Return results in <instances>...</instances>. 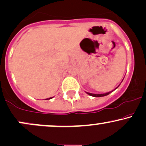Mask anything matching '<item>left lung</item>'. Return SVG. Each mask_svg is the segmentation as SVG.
<instances>
[{
    "label": "left lung",
    "mask_w": 146,
    "mask_h": 146,
    "mask_svg": "<svg viewBox=\"0 0 146 146\" xmlns=\"http://www.w3.org/2000/svg\"><path fill=\"white\" fill-rule=\"evenodd\" d=\"M118 88V87H117L116 88ZM115 88V89H116ZM113 90H112V91H110L108 92V93H104V94H93V93H86L87 94H88L90 96H93V97H96V98H99V97H104V96H106V95H109L111 92H113Z\"/></svg>",
    "instance_id": "left-lung-1"
}]
</instances>
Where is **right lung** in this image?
Masks as SVG:
<instances>
[{
    "instance_id": "right-lung-1",
    "label": "right lung",
    "mask_w": 146,
    "mask_h": 146,
    "mask_svg": "<svg viewBox=\"0 0 146 146\" xmlns=\"http://www.w3.org/2000/svg\"><path fill=\"white\" fill-rule=\"evenodd\" d=\"M50 99H51V98H48V99H46V100H50Z\"/></svg>"
}]
</instances>
